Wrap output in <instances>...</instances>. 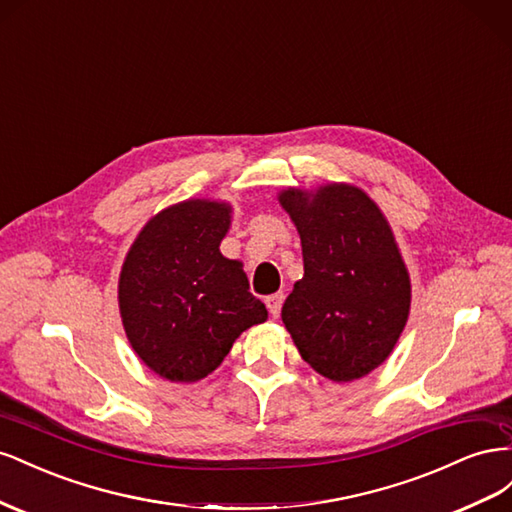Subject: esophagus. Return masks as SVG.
Returning <instances> with one entry per match:
<instances>
[{"label":"esophagus","mask_w":512,"mask_h":512,"mask_svg":"<svg viewBox=\"0 0 512 512\" xmlns=\"http://www.w3.org/2000/svg\"><path fill=\"white\" fill-rule=\"evenodd\" d=\"M283 300H285V296H283V294H272V296H268V298H266L268 311H270V315H272V317H279V313H281V306H283Z\"/></svg>","instance_id":"obj_1"}]
</instances>
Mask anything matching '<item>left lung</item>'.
I'll list each match as a JSON object with an SVG mask.
<instances>
[{
    "mask_svg": "<svg viewBox=\"0 0 512 512\" xmlns=\"http://www.w3.org/2000/svg\"><path fill=\"white\" fill-rule=\"evenodd\" d=\"M302 240L304 276L283 304L300 356L332 382H354L392 352L410 313V276L384 214L362 191L328 184L281 193Z\"/></svg>",
    "mask_w": 512,
    "mask_h": 512,
    "instance_id": "1",
    "label": "left lung"
}]
</instances>
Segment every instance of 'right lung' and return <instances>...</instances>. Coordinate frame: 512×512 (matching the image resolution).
<instances>
[{
    "mask_svg": "<svg viewBox=\"0 0 512 512\" xmlns=\"http://www.w3.org/2000/svg\"><path fill=\"white\" fill-rule=\"evenodd\" d=\"M227 203L184 201L154 216L128 251L120 311L139 358L171 382L212 373L240 334L268 319L240 261L221 255Z\"/></svg>",
    "mask_w": 512,
    "mask_h": 512,
    "instance_id": "right-lung-1",
    "label": "right lung"
}]
</instances>
